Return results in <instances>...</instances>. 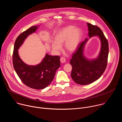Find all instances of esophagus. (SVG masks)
Wrapping results in <instances>:
<instances>
[{"mask_svg":"<svg viewBox=\"0 0 122 122\" xmlns=\"http://www.w3.org/2000/svg\"><path fill=\"white\" fill-rule=\"evenodd\" d=\"M60 60L61 62L62 63H64L66 62V59L65 58H64V57H61Z\"/></svg>","mask_w":122,"mask_h":122,"instance_id":"34e87169","label":"esophagus"}]
</instances>
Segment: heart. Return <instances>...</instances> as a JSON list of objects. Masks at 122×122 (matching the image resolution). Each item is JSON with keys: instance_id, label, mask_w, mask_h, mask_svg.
Instances as JSON below:
<instances>
[{"instance_id": "obj_1", "label": "heart", "mask_w": 122, "mask_h": 122, "mask_svg": "<svg viewBox=\"0 0 122 122\" xmlns=\"http://www.w3.org/2000/svg\"><path fill=\"white\" fill-rule=\"evenodd\" d=\"M81 38V31L74 26H68L63 28L56 35V41L51 43L54 51L61 50L62 45L65 43V48L68 51H75L79 46Z\"/></svg>"}]
</instances>
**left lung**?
<instances>
[{
    "label": "left lung",
    "mask_w": 122,
    "mask_h": 122,
    "mask_svg": "<svg viewBox=\"0 0 122 122\" xmlns=\"http://www.w3.org/2000/svg\"><path fill=\"white\" fill-rule=\"evenodd\" d=\"M89 38L97 36L100 41L98 55L95 58L89 59L84 55L85 44L89 38L79 43L76 51L70 61L72 69L71 76L73 80L81 85L90 84L98 80L105 71L109 54L108 42L102 30L97 26L87 23Z\"/></svg>",
    "instance_id": "8db88e82"
}]
</instances>
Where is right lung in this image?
I'll return each instance as SVG.
<instances>
[{
	"label": "right lung",
	"mask_w": 122,
	"mask_h": 122,
	"mask_svg": "<svg viewBox=\"0 0 122 122\" xmlns=\"http://www.w3.org/2000/svg\"><path fill=\"white\" fill-rule=\"evenodd\" d=\"M40 25L33 26L23 32L17 38L12 56L14 70L22 82L30 88L42 89L53 80L57 69L60 66V57L46 54L41 62L36 65H29L21 59L18 50L25 39L38 29Z\"/></svg>",
	"instance_id": "add662e5"
}]
</instances>
